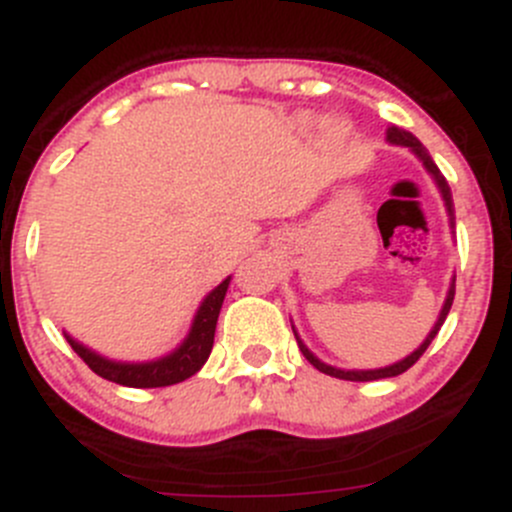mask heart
I'll list each match as a JSON object with an SVG mask.
<instances>
[{"label":"heart","instance_id":"b5f03b06","mask_svg":"<svg viewBox=\"0 0 512 512\" xmlns=\"http://www.w3.org/2000/svg\"><path fill=\"white\" fill-rule=\"evenodd\" d=\"M307 123H312V121H307ZM324 131H327L329 138H344V136H347L349 126L344 121H337V118H334V121H327Z\"/></svg>","mask_w":512,"mask_h":512}]
</instances>
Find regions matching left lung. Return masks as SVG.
I'll list each match as a JSON object with an SVG mask.
<instances>
[{
  "instance_id": "obj_1",
  "label": "left lung",
  "mask_w": 512,
  "mask_h": 512,
  "mask_svg": "<svg viewBox=\"0 0 512 512\" xmlns=\"http://www.w3.org/2000/svg\"><path fill=\"white\" fill-rule=\"evenodd\" d=\"M386 141H389V143H394V146H406V148H411V151L416 153L418 160H421V163L426 165V170H428V173L433 175V180H436L438 190H441V195H443V203H446V210H448V218H451V227L456 225V223H453V198H451V188H448L446 178H443V175H441V170H438V165L433 163V158L428 156V151H426V148L421 146V141H418V138L414 136V133L404 131V128H396V126H391L389 131H386ZM453 294H456V280H453V282H451V287H448L446 302H443V309H441V314H438L436 324H433V329H431V332H428V337L423 339V344H421V347H418L414 354H409V356H406V359L396 361V364H391V366H384V369H361V371H359V369H337V366H329V364H324V361H319L317 356H314L312 352H309V349L304 347V342H302V339H299V334H297V332H294V337H297L299 352L304 354V359H307L309 364L314 366V369H319V371H322V374H329V376H334V379H344V381H376V379H389V376H399V374H404L406 369H411V366H414L416 361L421 359L423 352H426V349H428V344L433 342V337H436V334H438V329H441V324L446 322L448 312H451ZM292 329H294V327H292Z\"/></svg>"
}]
</instances>
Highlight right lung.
<instances>
[{
    "label": "right lung",
    "instance_id": "right-lung-1",
    "mask_svg": "<svg viewBox=\"0 0 512 512\" xmlns=\"http://www.w3.org/2000/svg\"><path fill=\"white\" fill-rule=\"evenodd\" d=\"M227 285H230V277L220 282V285L203 299V304H200L198 312H195L193 327H190L183 344H180L178 349H173L170 354L160 356L156 361H141V364L111 361L106 359V356L91 352L89 347H84V344H79L76 339H71L66 332L64 337L66 342L71 344V349L89 364V369L94 371V374L113 381V384L131 386V389H158V386L180 384V381L198 374V371L203 369L205 361H208L210 352H213L215 324H218V314L220 307H223Z\"/></svg>",
    "mask_w": 512,
    "mask_h": 512
}]
</instances>
